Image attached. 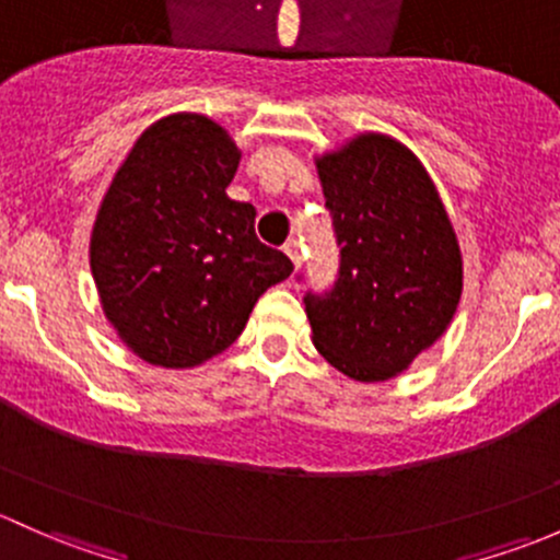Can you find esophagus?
I'll return each instance as SVG.
<instances>
[{"label":"esophagus","instance_id":"1","mask_svg":"<svg viewBox=\"0 0 560 560\" xmlns=\"http://www.w3.org/2000/svg\"><path fill=\"white\" fill-rule=\"evenodd\" d=\"M285 256L291 258L293 267H299V264H302V245H299V240H288L285 242Z\"/></svg>","mask_w":560,"mask_h":560}]
</instances>
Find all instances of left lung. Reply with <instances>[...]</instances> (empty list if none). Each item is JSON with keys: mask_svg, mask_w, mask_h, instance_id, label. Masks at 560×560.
I'll use <instances>...</instances> for the list:
<instances>
[{"mask_svg": "<svg viewBox=\"0 0 560 560\" xmlns=\"http://www.w3.org/2000/svg\"><path fill=\"white\" fill-rule=\"evenodd\" d=\"M337 232L339 278L307 293L313 345L359 383H383L451 326L464 288L453 223L418 155L377 131L315 159Z\"/></svg>", "mask_w": 560, "mask_h": 560, "instance_id": "left-lung-1", "label": "left lung"}]
</instances>
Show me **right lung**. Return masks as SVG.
Instances as JSON below:
<instances>
[{
    "label": "right lung",
    "mask_w": 560,
    "mask_h": 560,
    "mask_svg": "<svg viewBox=\"0 0 560 560\" xmlns=\"http://www.w3.org/2000/svg\"><path fill=\"white\" fill-rule=\"evenodd\" d=\"M240 148L199 113L140 135L91 232V275L131 353L191 369L240 337L253 304L293 264L256 237V207L226 196Z\"/></svg>",
    "instance_id": "add662e5"
}]
</instances>
